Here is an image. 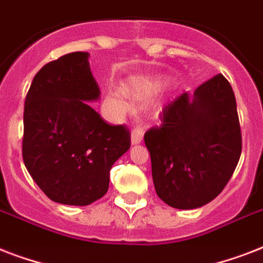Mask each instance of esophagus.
I'll use <instances>...</instances> for the list:
<instances>
[{
    "label": "esophagus",
    "instance_id": "34e87169",
    "mask_svg": "<svg viewBox=\"0 0 263 263\" xmlns=\"http://www.w3.org/2000/svg\"><path fill=\"white\" fill-rule=\"evenodd\" d=\"M143 139V128L136 127L132 129L131 132V143L132 144H139Z\"/></svg>",
    "mask_w": 263,
    "mask_h": 263
}]
</instances>
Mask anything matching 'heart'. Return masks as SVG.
<instances>
[{
  "label": "heart",
  "mask_w": 263,
  "mask_h": 263,
  "mask_svg": "<svg viewBox=\"0 0 263 263\" xmlns=\"http://www.w3.org/2000/svg\"><path fill=\"white\" fill-rule=\"evenodd\" d=\"M165 86L161 78H131L124 83V90L135 99H147ZM109 109L115 116H121L129 109L127 97L121 88H110L106 97Z\"/></svg>",
  "instance_id": "heart-1"
}]
</instances>
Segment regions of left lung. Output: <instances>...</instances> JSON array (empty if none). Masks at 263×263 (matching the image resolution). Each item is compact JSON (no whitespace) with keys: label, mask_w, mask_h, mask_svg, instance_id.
<instances>
[{"label":"left lung","mask_w":263,"mask_h":263,"mask_svg":"<svg viewBox=\"0 0 263 263\" xmlns=\"http://www.w3.org/2000/svg\"><path fill=\"white\" fill-rule=\"evenodd\" d=\"M160 127L144 134L157 195L176 209L212 202L232 177L241 132L231 84L218 73L168 103Z\"/></svg>","instance_id":"1"}]
</instances>
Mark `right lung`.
Wrapping results in <instances>:
<instances>
[{"mask_svg":"<svg viewBox=\"0 0 263 263\" xmlns=\"http://www.w3.org/2000/svg\"><path fill=\"white\" fill-rule=\"evenodd\" d=\"M88 53L47 63L24 102L23 161L53 202L86 206L106 194L111 165L131 147L125 125H111L88 105L99 98Z\"/></svg>","mask_w":263,"mask_h":263,"instance_id":"obj_1","label":"right lung"}]
</instances>
